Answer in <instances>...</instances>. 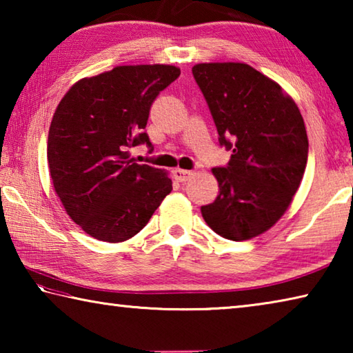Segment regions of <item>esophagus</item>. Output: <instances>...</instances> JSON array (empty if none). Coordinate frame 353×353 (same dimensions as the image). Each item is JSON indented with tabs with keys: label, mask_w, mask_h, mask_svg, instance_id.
I'll return each instance as SVG.
<instances>
[{
	"label": "esophagus",
	"mask_w": 353,
	"mask_h": 353,
	"mask_svg": "<svg viewBox=\"0 0 353 353\" xmlns=\"http://www.w3.org/2000/svg\"><path fill=\"white\" fill-rule=\"evenodd\" d=\"M172 176H174V179H176L177 182H187L188 179H190L191 176H193V171L176 168L174 171H172Z\"/></svg>",
	"instance_id": "34e87169"
}]
</instances>
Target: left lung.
<instances>
[{
  "instance_id": "obj_1",
  "label": "left lung",
  "mask_w": 353,
  "mask_h": 353,
  "mask_svg": "<svg viewBox=\"0 0 353 353\" xmlns=\"http://www.w3.org/2000/svg\"><path fill=\"white\" fill-rule=\"evenodd\" d=\"M194 81L208 104L219 145L232 151L213 168L219 194L201 213L232 241L259 236L277 223L301 185L308 159L303 118L277 82L246 63H198Z\"/></svg>"
}]
</instances>
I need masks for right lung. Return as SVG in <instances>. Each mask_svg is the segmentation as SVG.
<instances>
[{
    "instance_id": "1",
    "label": "right lung",
    "mask_w": 353,
    "mask_h": 353,
    "mask_svg": "<svg viewBox=\"0 0 353 353\" xmlns=\"http://www.w3.org/2000/svg\"><path fill=\"white\" fill-rule=\"evenodd\" d=\"M172 65H124L83 77L59 103L48 134L52 185L70 218L93 238L126 241L171 193L168 172L129 159L152 145L145 132L157 94L174 82Z\"/></svg>"
}]
</instances>
